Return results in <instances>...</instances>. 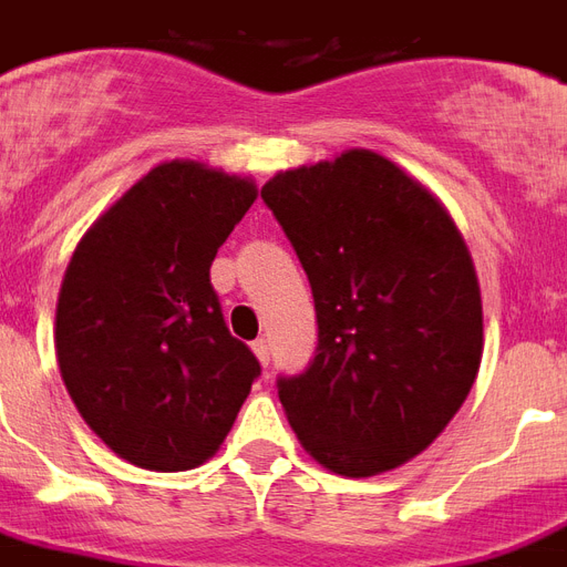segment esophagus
Masks as SVG:
<instances>
[{
    "instance_id": "esophagus-1",
    "label": "esophagus",
    "mask_w": 567,
    "mask_h": 567,
    "mask_svg": "<svg viewBox=\"0 0 567 567\" xmlns=\"http://www.w3.org/2000/svg\"><path fill=\"white\" fill-rule=\"evenodd\" d=\"M251 349H254V354H257V361H260L262 367H269V361H271L269 340H257V343H254Z\"/></svg>"
}]
</instances>
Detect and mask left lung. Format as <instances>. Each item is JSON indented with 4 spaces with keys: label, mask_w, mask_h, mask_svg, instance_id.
<instances>
[{
    "label": "left lung",
    "mask_w": 567,
    "mask_h": 567,
    "mask_svg": "<svg viewBox=\"0 0 567 567\" xmlns=\"http://www.w3.org/2000/svg\"><path fill=\"white\" fill-rule=\"evenodd\" d=\"M260 197L313 289L319 346L278 379L316 462L375 476L446 429L482 363L471 251L437 197L372 151L280 171Z\"/></svg>",
    "instance_id": "left-lung-1"
}]
</instances>
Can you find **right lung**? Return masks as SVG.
Segmentation results:
<instances>
[{
	"mask_svg": "<svg viewBox=\"0 0 567 567\" xmlns=\"http://www.w3.org/2000/svg\"><path fill=\"white\" fill-rule=\"evenodd\" d=\"M257 200L251 179L162 162L82 236L55 307V354L91 432L135 467L213 458L260 375L224 324L209 266Z\"/></svg>",
	"mask_w": 567,
	"mask_h": 567,
	"instance_id": "add662e5",
	"label": "right lung"
}]
</instances>
